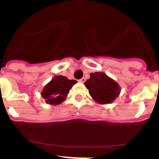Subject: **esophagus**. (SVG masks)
I'll use <instances>...</instances> for the list:
<instances>
[{
    "label": "esophagus",
    "mask_w": 159,
    "mask_h": 159,
    "mask_svg": "<svg viewBox=\"0 0 159 159\" xmlns=\"http://www.w3.org/2000/svg\"><path fill=\"white\" fill-rule=\"evenodd\" d=\"M86 81V79L84 78V77H83L82 79H80V80H79V82H80V83H84Z\"/></svg>",
    "instance_id": "esophagus-1"
}]
</instances>
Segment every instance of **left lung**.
<instances>
[{"label": "left lung", "instance_id": "left-lung-1", "mask_svg": "<svg viewBox=\"0 0 159 159\" xmlns=\"http://www.w3.org/2000/svg\"><path fill=\"white\" fill-rule=\"evenodd\" d=\"M90 79L84 83L91 96L99 103H110L120 93L119 84L103 72L90 74Z\"/></svg>", "mask_w": 159, "mask_h": 159}]
</instances>
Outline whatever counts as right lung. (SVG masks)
<instances>
[{
    "instance_id": "right-lung-1",
    "label": "right lung",
    "mask_w": 159,
    "mask_h": 159,
    "mask_svg": "<svg viewBox=\"0 0 159 159\" xmlns=\"http://www.w3.org/2000/svg\"><path fill=\"white\" fill-rule=\"evenodd\" d=\"M76 83L74 80H69L67 77L57 75L44 87L41 95L49 104L57 105L66 99L71 87Z\"/></svg>"
}]
</instances>
